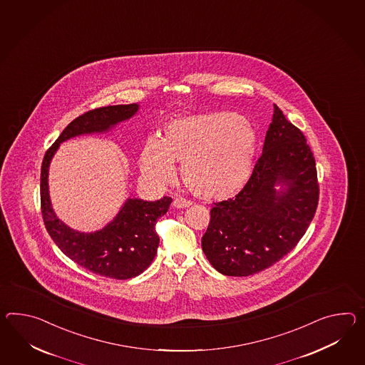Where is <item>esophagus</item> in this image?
<instances>
[{"label":"esophagus","instance_id":"34e87169","mask_svg":"<svg viewBox=\"0 0 365 365\" xmlns=\"http://www.w3.org/2000/svg\"><path fill=\"white\" fill-rule=\"evenodd\" d=\"M173 205L175 207V208H186L188 205H191V202L186 199V197H182V196H178V197H175L174 200H173Z\"/></svg>","mask_w":365,"mask_h":365}]
</instances>
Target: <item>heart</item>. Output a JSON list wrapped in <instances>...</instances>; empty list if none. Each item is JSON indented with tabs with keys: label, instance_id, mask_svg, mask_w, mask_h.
<instances>
[{
	"label": "heart",
	"instance_id": "b5f03b06",
	"mask_svg": "<svg viewBox=\"0 0 365 365\" xmlns=\"http://www.w3.org/2000/svg\"><path fill=\"white\" fill-rule=\"evenodd\" d=\"M257 133L248 118L215 110L179 117L165 125L160 138L143 145V177L160 185L175 179L183 165L186 186L208 200H225L247 185L257 150Z\"/></svg>",
	"mask_w": 365,
	"mask_h": 365
}]
</instances>
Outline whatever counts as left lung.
I'll use <instances>...</instances> for the list:
<instances>
[{
    "label": "left lung",
    "mask_w": 365,
    "mask_h": 365,
    "mask_svg": "<svg viewBox=\"0 0 365 365\" xmlns=\"http://www.w3.org/2000/svg\"><path fill=\"white\" fill-rule=\"evenodd\" d=\"M284 188L277 192L275 186ZM315 158L302 132L274 104L262 154L235 197L214 203L202 248L224 276L247 277L284 257L317 211Z\"/></svg>",
    "instance_id": "obj_1"
}]
</instances>
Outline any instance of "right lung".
Returning <instances> with one entry per match:
<instances>
[{
    "instance_id": "obj_1",
    "label": "right lung",
    "mask_w": 365,
    "mask_h": 365,
    "mask_svg": "<svg viewBox=\"0 0 365 365\" xmlns=\"http://www.w3.org/2000/svg\"><path fill=\"white\" fill-rule=\"evenodd\" d=\"M137 110L138 104L110 106L92 109L75 118L46 151L41 170V210L53 242L78 265L115 279L133 278L149 267L160 245L155 224L168 212L173 199L163 196L160 200L146 202L129 197L116 217L103 230L91 233L75 231L53 212L48 195V166L63 141L81 134L108 132Z\"/></svg>"
}]
</instances>
